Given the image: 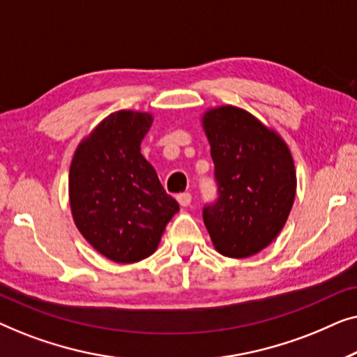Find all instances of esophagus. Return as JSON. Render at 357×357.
Returning a JSON list of instances; mask_svg holds the SVG:
<instances>
[{"label":"esophagus","mask_w":357,"mask_h":357,"mask_svg":"<svg viewBox=\"0 0 357 357\" xmlns=\"http://www.w3.org/2000/svg\"><path fill=\"white\" fill-rule=\"evenodd\" d=\"M177 202H178V204L180 206H188L190 204V202H192V195L190 193H180V195H177Z\"/></svg>","instance_id":"esophagus-1"}]
</instances>
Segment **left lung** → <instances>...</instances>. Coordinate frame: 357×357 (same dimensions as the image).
I'll return each instance as SVG.
<instances>
[{
    "label": "left lung",
    "mask_w": 357,
    "mask_h": 357,
    "mask_svg": "<svg viewBox=\"0 0 357 357\" xmlns=\"http://www.w3.org/2000/svg\"><path fill=\"white\" fill-rule=\"evenodd\" d=\"M211 146L219 198L203 209L213 245L224 257L247 258L278 237L296 198L291 151L275 130L234 105L202 119Z\"/></svg>",
    "instance_id": "8db88e82"
}]
</instances>
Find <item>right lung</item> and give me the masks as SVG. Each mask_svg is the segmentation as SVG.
I'll use <instances>...</instances> for the list:
<instances>
[{"label":"right lung","instance_id":"1","mask_svg":"<svg viewBox=\"0 0 357 357\" xmlns=\"http://www.w3.org/2000/svg\"><path fill=\"white\" fill-rule=\"evenodd\" d=\"M151 125L148 112L119 110L102 120L73 155L68 182L73 219L82 237L115 263L153 255L178 211L141 154Z\"/></svg>","mask_w":357,"mask_h":357}]
</instances>
